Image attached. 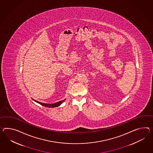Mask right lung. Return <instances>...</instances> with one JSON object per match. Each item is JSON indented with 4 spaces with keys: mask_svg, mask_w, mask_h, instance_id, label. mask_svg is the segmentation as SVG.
Wrapping results in <instances>:
<instances>
[{
    "mask_svg": "<svg viewBox=\"0 0 153 153\" xmlns=\"http://www.w3.org/2000/svg\"><path fill=\"white\" fill-rule=\"evenodd\" d=\"M65 100H62V101H60V102H58L55 103H53V104H47V103H41V102H38V101H35V100H34V101H35L36 102H37L38 103L41 104V105H43V106H45V107H49V108H52V107H56L59 106L60 104L62 103V102H63V101H65Z\"/></svg>",
    "mask_w": 153,
    "mask_h": 153,
    "instance_id": "1",
    "label": "right lung"
}]
</instances>
